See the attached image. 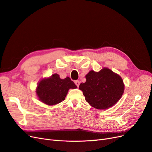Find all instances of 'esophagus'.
Instances as JSON below:
<instances>
[{
  "mask_svg": "<svg viewBox=\"0 0 152 152\" xmlns=\"http://www.w3.org/2000/svg\"><path fill=\"white\" fill-rule=\"evenodd\" d=\"M74 82H75V85H76L77 87L79 86V85H80V82H79V80H75Z\"/></svg>",
  "mask_w": 152,
  "mask_h": 152,
  "instance_id": "1",
  "label": "esophagus"
}]
</instances>
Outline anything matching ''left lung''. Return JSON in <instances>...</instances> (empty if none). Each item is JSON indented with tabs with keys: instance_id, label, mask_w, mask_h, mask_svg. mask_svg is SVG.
<instances>
[{
	"instance_id": "8db88e82",
	"label": "left lung",
	"mask_w": 152,
	"mask_h": 152,
	"mask_svg": "<svg viewBox=\"0 0 152 152\" xmlns=\"http://www.w3.org/2000/svg\"><path fill=\"white\" fill-rule=\"evenodd\" d=\"M86 82L79 89L86 102L96 109H107L121 99L124 90L122 78L108 68L99 72L90 71L86 75Z\"/></svg>"
}]
</instances>
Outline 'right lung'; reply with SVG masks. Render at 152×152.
I'll use <instances>...</instances> for the list:
<instances>
[{
    "mask_svg": "<svg viewBox=\"0 0 152 152\" xmlns=\"http://www.w3.org/2000/svg\"><path fill=\"white\" fill-rule=\"evenodd\" d=\"M77 87L70 78L67 77L61 79L56 73L48 79L41 80L36 93L41 102L48 105H54L65 99L69 89Z\"/></svg>",
    "mask_w": 152,
    "mask_h": 152,
    "instance_id": "obj_1",
    "label": "right lung"
}]
</instances>
